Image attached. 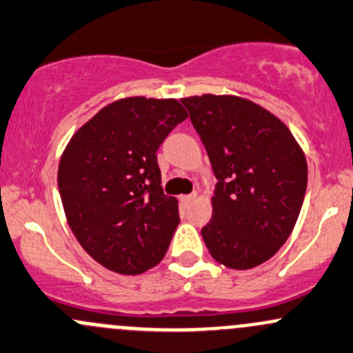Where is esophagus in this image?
Segmentation results:
<instances>
[{
  "label": "esophagus",
  "instance_id": "1",
  "mask_svg": "<svg viewBox=\"0 0 353 353\" xmlns=\"http://www.w3.org/2000/svg\"><path fill=\"white\" fill-rule=\"evenodd\" d=\"M195 196H196L195 193H190V195H181V196H180V200H181V202L185 203V205H187V203H190L192 200L195 199Z\"/></svg>",
  "mask_w": 353,
  "mask_h": 353
}]
</instances>
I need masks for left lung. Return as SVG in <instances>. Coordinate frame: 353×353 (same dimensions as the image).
<instances>
[{"label": "left lung", "instance_id": "left-lung-1", "mask_svg": "<svg viewBox=\"0 0 353 353\" xmlns=\"http://www.w3.org/2000/svg\"><path fill=\"white\" fill-rule=\"evenodd\" d=\"M217 178L202 229L217 263L251 269L271 259L298 221L308 183L303 150L278 117L236 96L181 99Z\"/></svg>", "mask_w": 353, "mask_h": 353}]
</instances>
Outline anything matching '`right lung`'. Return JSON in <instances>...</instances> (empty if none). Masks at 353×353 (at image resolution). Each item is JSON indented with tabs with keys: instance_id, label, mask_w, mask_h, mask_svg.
Returning <instances> with one entry per match:
<instances>
[{
	"instance_id": "1",
	"label": "right lung",
	"mask_w": 353,
	"mask_h": 353,
	"mask_svg": "<svg viewBox=\"0 0 353 353\" xmlns=\"http://www.w3.org/2000/svg\"><path fill=\"white\" fill-rule=\"evenodd\" d=\"M187 116L176 99L126 97L72 136L59 165L60 199L74 236L104 268L141 274L165 256L180 214L163 193L157 151Z\"/></svg>"
}]
</instances>
